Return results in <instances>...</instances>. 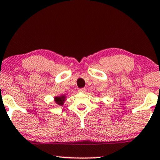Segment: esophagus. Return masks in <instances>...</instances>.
Returning a JSON list of instances; mask_svg holds the SVG:
<instances>
[{"label": "esophagus", "mask_w": 160, "mask_h": 160, "mask_svg": "<svg viewBox=\"0 0 160 160\" xmlns=\"http://www.w3.org/2000/svg\"><path fill=\"white\" fill-rule=\"evenodd\" d=\"M85 88H81V89H78V92H85Z\"/></svg>", "instance_id": "esophagus-1"}]
</instances>
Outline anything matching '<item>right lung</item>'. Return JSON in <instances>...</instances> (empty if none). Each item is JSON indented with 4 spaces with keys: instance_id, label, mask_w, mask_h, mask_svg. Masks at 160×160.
I'll return each mask as SVG.
<instances>
[{
    "instance_id": "add662e5",
    "label": "right lung",
    "mask_w": 160,
    "mask_h": 160,
    "mask_svg": "<svg viewBox=\"0 0 160 160\" xmlns=\"http://www.w3.org/2000/svg\"><path fill=\"white\" fill-rule=\"evenodd\" d=\"M65 95H61V96H57L54 98V101L56 102V103L58 105L62 106L64 104V102L65 101Z\"/></svg>"
}]
</instances>
